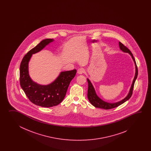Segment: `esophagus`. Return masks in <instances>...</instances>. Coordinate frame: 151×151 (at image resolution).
I'll return each mask as SVG.
<instances>
[{
  "instance_id": "34e87169",
  "label": "esophagus",
  "mask_w": 151,
  "mask_h": 151,
  "mask_svg": "<svg viewBox=\"0 0 151 151\" xmlns=\"http://www.w3.org/2000/svg\"><path fill=\"white\" fill-rule=\"evenodd\" d=\"M84 72H85V70L83 69V68H79L78 70V71H77V73H78V74H83V73H84Z\"/></svg>"
}]
</instances>
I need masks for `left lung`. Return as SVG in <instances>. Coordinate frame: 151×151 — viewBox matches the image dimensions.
<instances>
[{"label":"left lung","instance_id":"obj_1","mask_svg":"<svg viewBox=\"0 0 151 151\" xmlns=\"http://www.w3.org/2000/svg\"><path fill=\"white\" fill-rule=\"evenodd\" d=\"M119 47L120 50H122V51L124 52H127L128 53L129 55L132 56V58L133 59L135 65V74L134 78L133 81V83L132 84L131 87L129 90V92L128 93L127 96L126 97L125 99L120 101L119 102H117L116 103H108L105 102L104 101H103L101 99H100L98 96H97V95L96 93L94 88L93 87V85H92V83H91L89 79H87V81H88V91H87V98L89 100L91 104L93 105V106L100 108V109H112L113 108L116 107L118 106H120V105L122 104L123 103H125L127 100H128L131 97L132 93H133V90L134 88V85L135 81L137 78L138 74V70L137 66L136 64V62L135 61L134 58L133 57V55H132L131 51L128 49L126 46L122 44L121 42H119Z\"/></svg>","mask_w":151,"mask_h":151}]
</instances>
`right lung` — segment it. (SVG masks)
Segmentation results:
<instances>
[{"instance_id":"1","label":"right lung","mask_w":151,"mask_h":151,"mask_svg":"<svg viewBox=\"0 0 151 151\" xmlns=\"http://www.w3.org/2000/svg\"><path fill=\"white\" fill-rule=\"evenodd\" d=\"M53 41L52 39L42 40L24 55L20 65V86L31 102L43 107L57 106L61 103L71 80L77 73L76 70L62 72L55 81L48 85H38L31 80L29 75L28 64L32 54L40 51Z\"/></svg>"}]
</instances>
